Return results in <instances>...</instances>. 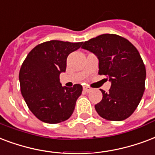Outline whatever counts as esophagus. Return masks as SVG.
Returning <instances> with one entry per match:
<instances>
[{"label":"esophagus","instance_id":"1","mask_svg":"<svg viewBox=\"0 0 155 155\" xmlns=\"http://www.w3.org/2000/svg\"><path fill=\"white\" fill-rule=\"evenodd\" d=\"M83 89H84V91L87 92V93H88V92H90V91L92 90V88H91L90 87H88V86H84V87H83Z\"/></svg>","mask_w":155,"mask_h":155}]
</instances>
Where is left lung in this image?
Masks as SVG:
<instances>
[{
    "label": "left lung",
    "instance_id": "left-lung-1",
    "mask_svg": "<svg viewBox=\"0 0 155 155\" xmlns=\"http://www.w3.org/2000/svg\"><path fill=\"white\" fill-rule=\"evenodd\" d=\"M98 59V73L111 83L108 93L101 90L102 99L95 105L103 119L122 121L133 114L145 91L146 71L139 52L127 39L103 34L83 44Z\"/></svg>",
    "mask_w": 155,
    "mask_h": 155
}]
</instances>
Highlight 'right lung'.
Returning a JSON list of instances; mask_svg holds the SVG:
<instances>
[{
	"instance_id": "1",
	"label": "right lung",
	"mask_w": 155,
	"mask_h": 155,
	"mask_svg": "<svg viewBox=\"0 0 155 155\" xmlns=\"http://www.w3.org/2000/svg\"><path fill=\"white\" fill-rule=\"evenodd\" d=\"M81 45L61 41L44 42L35 46L22 63L21 93L28 108L42 122L58 124L72 114L82 86L63 87L59 75L66 71L68 55Z\"/></svg>"
}]
</instances>
